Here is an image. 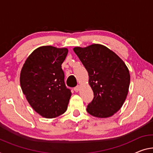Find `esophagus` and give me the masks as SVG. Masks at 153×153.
<instances>
[{"label": "esophagus", "instance_id": "obj_1", "mask_svg": "<svg viewBox=\"0 0 153 153\" xmlns=\"http://www.w3.org/2000/svg\"><path fill=\"white\" fill-rule=\"evenodd\" d=\"M80 88H81V85H78L76 86L74 88V90L76 91V92H78V91L80 90Z\"/></svg>", "mask_w": 153, "mask_h": 153}]
</instances>
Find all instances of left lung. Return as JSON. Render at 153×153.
<instances>
[{
    "label": "left lung",
    "instance_id": "8db88e82",
    "mask_svg": "<svg viewBox=\"0 0 153 153\" xmlns=\"http://www.w3.org/2000/svg\"><path fill=\"white\" fill-rule=\"evenodd\" d=\"M73 50L88 72L89 85L94 96L87 111L99 118L114 116L128 94L130 74L125 63L102 44L77 46Z\"/></svg>",
    "mask_w": 153,
    "mask_h": 153
}]
</instances>
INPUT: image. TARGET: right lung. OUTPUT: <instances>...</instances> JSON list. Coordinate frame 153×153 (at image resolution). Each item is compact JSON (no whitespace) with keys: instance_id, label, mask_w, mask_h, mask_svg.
I'll use <instances>...</instances> for the list:
<instances>
[{"instance_id":"1","label":"right lung","mask_w":153,"mask_h":153,"mask_svg":"<svg viewBox=\"0 0 153 153\" xmlns=\"http://www.w3.org/2000/svg\"><path fill=\"white\" fill-rule=\"evenodd\" d=\"M67 48L42 46L33 51L21 69V89L31 107L45 118H54L67 110L72 93L64 82L62 64Z\"/></svg>"}]
</instances>
